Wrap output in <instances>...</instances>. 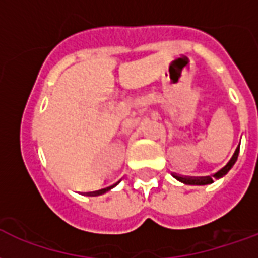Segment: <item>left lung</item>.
<instances>
[{
	"label": "left lung",
	"mask_w": 258,
	"mask_h": 258,
	"mask_svg": "<svg viewBox=\"0 0 258 258\" xmlns=\"http://www.w3.org/2000/svg\"><path fill=\"white\" fill-rule=\"evenodd\" d=\"M238 155H239V146L236 147L234 155L229 159V162L225 165L224 168L220 169L219 172L214 173L213 176H206V177H187V176H185V177H184V176H180V174H174V173H173V177L176 178V180H178V181H181V183L188 184V185H206V184H212L213 183V178L223 177V176H225V174L229 172V169L232 168L234 163L236 162Z\"/></svg>",
	"instance_id": "left-lung-1"
}]
</instances>
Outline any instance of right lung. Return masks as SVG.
Listing matches in <instances>:
<instances>
[{
  "label": "right lung",
  "mask_w": 258,
  "mask_h": 258,
  "mask_svg": "<svg viewBox=\"0 0 258 258\" xmlns=\"http://www.w3.org/2000/svg\"><path fill=\"white\" fill-rule=\"evenodd\" d=\"M119 183V181H118ZM116 183V184H118ZM116 184H114V185H110V187H107V188H103V189H99V191H95V192H88V195H101V194L107 192V191H110L111 188H114Z\"/></svg>",
  "instance_id": "add662e5"
}]
</instances>
